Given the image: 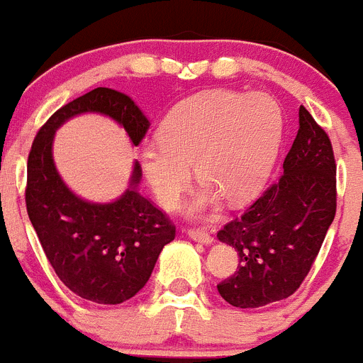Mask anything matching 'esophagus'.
<instances>
[{"label": "esophagus", "instance_id": "1", "mask_svg": "<svg viewBox=\"0 0 363 363\" xmlns=\"http://www.w3.org/2000/svg\"><path fill=\"white\" fill-rule=\"evenodd\" d=\"M189 236L192 240H196V242H199V243H211V242H213V236H211L210 233L204 231V229H199V228L189 229Z\"/></svg>", "mask_w": 363, "mask_h": 363}]
</instances>
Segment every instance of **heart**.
<instances>
[{"label":"heart","mask_w":363,"mask_h":363,"mask_svg":"<svg viewBox=\"0 0 363 363\" xmlns=\"http://www.w3.org/2000/svg\"><path fill=\"white\" fill-rule=\"evenodd\" d=\"M284 138V113L268 93L229 89L201 93L178 104L159 128V141L143 146L139 162L159 204L173 210L196 167L206 182L189 204L203 211L224 196L250 199L268 180Z\"/></svg>","instance_id":"heart-1"}]
</instances>
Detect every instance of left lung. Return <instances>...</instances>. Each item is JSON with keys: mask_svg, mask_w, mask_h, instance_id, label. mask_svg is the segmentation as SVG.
<instances>
[{"mask_svg": "<svg viewBox=\"0 0 363 363\" xmlns=\"http://www.w3.org/2000/svg\"><path fill=\"white\" fill-rule=\"evenodd\" d=\"M300 128L284 173L217 238L238 252V268L217 284L233 307L256 308L291 296L318 257L337 210V166L328 134L300 106Z\"/></svg>", "mask_w": 363, "mask_h": 363, "instance_id": "1", "label": "left lung"}]
</instances>
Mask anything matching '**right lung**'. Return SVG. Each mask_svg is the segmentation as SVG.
I'll return each instance as SVG.
<instances>
[{
	"mask_svg": "<svg viewBox=\"0 0 363 363\" xmlns=\"http://www.w3.org/2000/svg\"><path fill=\"white\" fill-rule=\"evenodd\" d=\"M102 113L139 146L150 121L134 100L111 88H95L56 111L40 127L28 157L26 210L45 257L60 281L81 298L116 305L145 288L177 225L166 211L138 192L141 166L130 189L109 204L82 201L67 189L52 160V138L68 118Z\"/></svg>",
	"mask_w": 363,
	"mask_h": 363,
	"instance_id": "right-lung-1",
	"label": "right lung"
}]
</instances>
